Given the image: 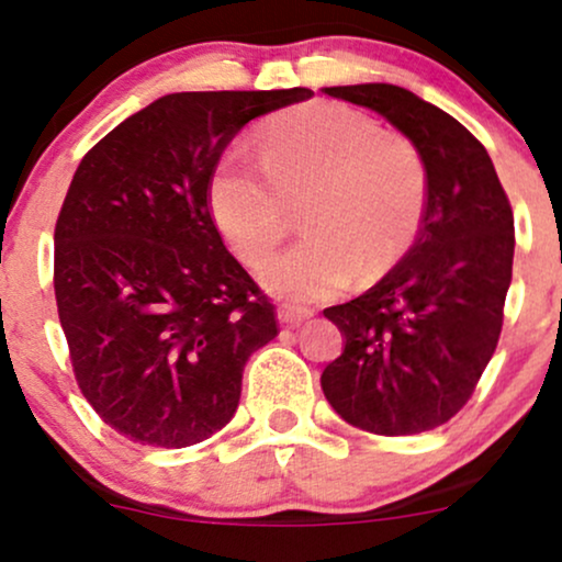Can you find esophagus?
Segmentation results:
<instances>
[{
  "label": "esophagus",
  "mask_w": 562,
  "mask_h": 562,
  "mask_svg": "<svg viewBox=\"0 0 562 562\" xmlns=\"http://www.w3.org/2000/svg\"><path fill=\"white\" fill-rule=\"evenodd\" d=\"M312 317H314L312 308H295V306H282L280 308V322H282V325H288V327H299Z\"/></svg>",
  "instance_id": "esophagus-1"
}]
</instances>
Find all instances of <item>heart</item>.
I'll use <instances>...</instances> for the list:
<instances>
[{"mask_svg": "<svg viewBox=\"0 0 562 562\" xmlns=\"http://www.w3.org/2000/svg\"><path fill=\"white\" fill-rule=\"evenodd\" d=\"M256 147L261 160L237 147L216 160L209 205L248 267L274 254L303 211L308 235L263 267L269 293L306 306L396 267L428 203V169L409 139L357 108L312 102L269 121Z\"/></svg>", "mask_w": 562, "mask_h": 562, "instance_id": "heart-1", "label": "heart"}]
</instances>
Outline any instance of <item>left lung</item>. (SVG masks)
Listing matches in <instances>:
<instances>
[{"mask_svg": "<svg viewBox=\"0 0 562 562\" xmlns=\"http://www.w3.org/2000/svg\"><path fill=\"white\" fill-rule=\"evenodd\" d=\"M389 119L420 150L428 203L415 245L378 285L325 308L346 348L322 391L346 423L415 436L449 423L492 359L513 280V209L486 147L393 83L325 87Z\"/></svg>", "mask_w": 562, "mask_h": 562, "instance_id": "left-lung-1", "label": "left lung"}]
</instances>
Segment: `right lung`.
<instances>
[{
  "instance_id": "1",
  "label": "right lung",
  "mask_w": 562,
  "mask_h": 562,
  "mask_svg": "<svg viewBox=\"0 0 562 562\" xmlns=\"http://www.w3.org/2000/svg\"><path fill=\"white\" fill-rule=\"evenodd\" d=\"M312 89L177 92L81 158L55 224V299L76 383L100 420L145 447L222 430L274 306L224 248L209 179L235 134Z\"/></svg>"
}]
</instances>
